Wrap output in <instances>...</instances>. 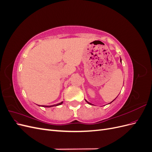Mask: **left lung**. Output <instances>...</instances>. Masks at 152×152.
<instances>
[{"mask_svg": "<svg viewBox=\"0 0 152 152\" xmlns=\"http://www.w3.org/2000/svg\"><path fill=\"white\" fill-rule=\"evenodd\" d=\"M121 61H122V60H121ZM85 100H86V99H85ZM114 100H115V99H113V101H112V102H111V103H112V102H113V101H114ZM86 102H87V103H88V104H91V103H89V102H87V101H86Z\"/></svg>", "mask_w": 152, "mask_h": 152, "instance_id": "1", "label": "left lung"}]
</instances>
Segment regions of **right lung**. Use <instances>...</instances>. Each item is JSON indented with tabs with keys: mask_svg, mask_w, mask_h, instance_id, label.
<instances>
[{
	"mask_svg": "<svg viewBox=\"0 0 152 152\" xmlns=\"http://www.w3.org/2000/svg\"><path fill=\"white\" fill-rule=\"evenodd\" d=\"M63 103V102H61V103H58V104H53V105H50V106H45V105H39V106H40V107H48V108H49V107H54V106H58V105H60V104H61Z\"/></svg>",
	"mask_w": 152,
	"mask_h": 152,
	"instance_id": "obj_1",
	"label": "right lung"
}]
</instances>
